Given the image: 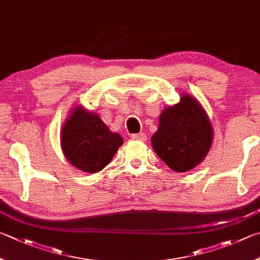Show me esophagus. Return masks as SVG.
<instances>
[{"mask_svg":"<svg viewBox=\"0 0 260 260\" xmlns=\"http://www.w3.org/2000/svg\"><path fill=\"white\" fill-rule=\"evenodd\" d=\"M131 138L136 141H145L146 140V134L145 133H139V134H132Z\"/></svg>","mask_w":260,"mask_h":260,"instance_id":"1","label":"esophagus"}]
</instances>
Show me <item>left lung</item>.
<instances>
[{"instance_id": "obj_1", "label": "left lung", "mask_w": 260, "mask_h": 260, "mask_svg": "<svg viewBox=\"0 0 260 260\" xmlns=\"http://www.w3.org/2000/svg\"><path fill=\"white\" fill-rule=\"evenodd\" d=\"M211 142L208 117L200 103L186 94L177 105L161 112L158 131L151 139L158 157L179 173L197 167L208 153Z\"/></svg>"}]
</instances>
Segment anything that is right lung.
<instances>
[{"mask_svg":"<svg viewBox=\"0 0 260 260\" xmlns=\"http://www.w3.org/2000/svg\"><path fill=\"white\" fill-rule=\"evenodd\" d=\"M121 136L108 128L95 114L77 107L61 131V145L68 161L86 173L105 168L122 144Z\"/></svg>","mask_w":260,"mask_h":260,"instance_id":"right-lung-1","label":"right lung"}]
</instances>
